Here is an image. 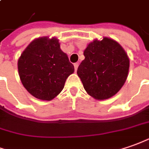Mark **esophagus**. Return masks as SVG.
<instances>
[{"label": "esophagus", "mask_w": 149, "mask_h": 149, "mask_svg": "<svg viewBox=\"0 0 149 149\" xmlns=\"http://www.w3.org/2000/svg\"><path fill=\"white\" fill-rule=\"evenodd\" d=\"M79 66V63H74V68H75V71L77 70V68H78Z\"/></svg>", "instance_id": "1"}]
</instances>
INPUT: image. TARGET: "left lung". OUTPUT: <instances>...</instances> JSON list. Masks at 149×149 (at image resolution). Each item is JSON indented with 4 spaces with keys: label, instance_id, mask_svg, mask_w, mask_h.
<instances>
[{
    "label": "left lung",
    "instance_id": "8db88e82",
    "mask_svg": "<svg viewBox=\"0 0 149 149\" xmlns=\"http://www.w3.org/2000/svg\"><path fill=\"white\" fill-rule=\"evenodd\" d=\"M77 73L89 95L98 100L115 95L128 77L130 59L117 41L104 36L89 43Z\"/></svg>",
    "mask_w": 149,
    "mask_h": 149
}]
</instances>
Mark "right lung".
<instances>
[{
    "instance_id": "1",
    "label": "right lung",
    "mask_w": 149,
    "mask_h": 149,
    "mask_svg": "<svg viewBox=\"0 0 149 149\" xmlns=\"http://www.w3.org/2000/svg\"><path fill=\"white\" fill-rule=\"evenodd\" d=\"M21 82L38 100L54 99L63 91L67 78L74 72V66L60 49L56 37L34 39L18 60Z\"/></svg>"
}]
</instances>
